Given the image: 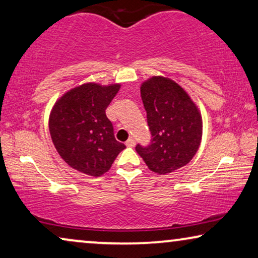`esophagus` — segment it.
Instances as JSON below:
<instances>
[{"label": "esophagus", "instance_id": "obj_1", "mask_svg": "<svg viewBox=\"0 0 258 258\" xmlns=\"http://www.w3.org/2000/svg\"><path fill=\"white\" fill-rule=\"evenodd\" d=\"M126 146H127V147H133L134 146V145H136V141H134L133 139H132V138H130V139L127 140V141H126Z\"/></svg>", "mask_w": 258, "mask_h": 258}]
</instances>
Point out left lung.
Here are the masks:
<instances>
[{
    "label": "left lung",
    "mask_w": 258,
    "mask_h": 258,
    "mask_svg": "<svg viewBox=\"0 0 258 258\" xmlns=\"http://www.w3.org/2000/svg\"><path fill=\"white\" fill-rule=\"evenodd\" d=\"M152 140L136 151L148 168L165 174L186 166L200 147L202 118L187 92L172 79L154 76L140 88Z\"/></svg>",
    "instance_id": "8db88e82"
}]
</instances>
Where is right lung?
I'll use <instances>...</instances> for the list:
<instances>
[{"mask_svg":"<svg viewBox=\"0 0 258 258\" xmlns=\"http://www.w3.org/2000/svg\"><path fill=\"white\" fill-rule=\"evenodd\" d=\"M120 84L101 86L88 83L64 93L49 118L52 143L72 168L100 176L126 146L115 140L113 126L105 113Z\"/></svg>","mask_w":258,"mask_h":258,"instance_id":"right-lung-1","label":"right lung"}]
</instances>
